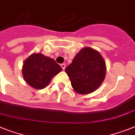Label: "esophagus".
<instances>
[{
    "label": "esophagus",
    "mask_w": 135,
    "mask_h": 135,
    "mask_svg": "<svg viewBox=\"0 0 135 135\" xmlns=\"http://www.w3.org/2000/svg\"><path fill=\"white\" fill-rule=\"evenodd\" d=\"M61 68L63 69V70H64L65 68V64H64V63H62V64H61Z\"/></svg>",
    "instance_id": "1"
}]
</instances>
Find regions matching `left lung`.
<instances>
[{
	"label": "left lung",
	"instance_id": "left-lung-1",
	"mask_svg": "<svg viewBox=\"0 0 135 135\" xmlns=\"http://www.w3.org/2000/svg\"><path fill=\"white\" fill-rule=\"evenodd\" d=\"M65 72L77 93L90 94L97 89L106 74V64L100 54L90 48H84L67 67Z\"/></svg>",
	"mask_w": 135,
	"mask_h": 135
}]
</instances>
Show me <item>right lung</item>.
I'll return each instance as SVG.
<instances>
[{"mask_svg": "<svg viewBox=\"0 0 135 135\" xmlns=\"http://www.w3.org/2000/svg\"><path fill=\"white\" fill-rule=\"evenodd\" d=\"M62 70L55 60L40 53L33 54L25 60L22 74L25 81L37 89L44 88L54 76Z\"/></svg>", "mask_w": 135, "mask_h": 135, "instance_id": "1", "label": "right lung"}]
</instances>
